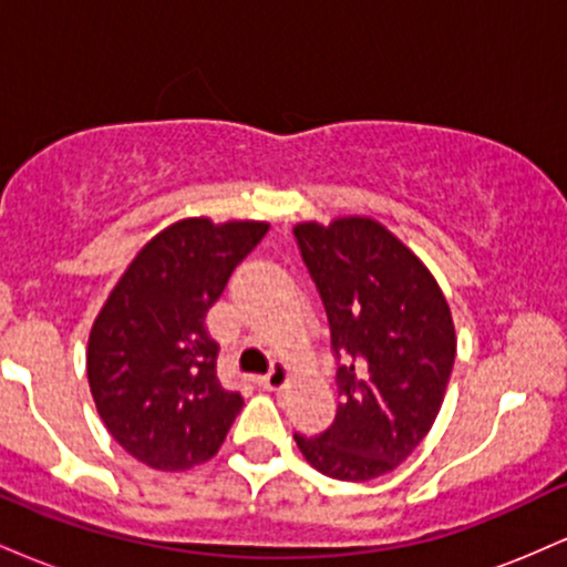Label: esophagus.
Instances as JSON below:
<instances>
[{
	"instance_id": "1",
	"label": "esophagus",
	"mask_w": 567,
	"mask_h": 567,
	"mask_svg": "<svg viewBox=\"0 0 567 567\" xmlns=\"http://www.w3.org/2000/svg\"><path fill=\"white\" fill-rule=\"evenodd\" d=\"M290 375H292V370L288 362H275V368H271L269 373L261 379V386L269 389V392H277V389H282L285 383L290 381Z\"/></svg>"
}]
</instances>
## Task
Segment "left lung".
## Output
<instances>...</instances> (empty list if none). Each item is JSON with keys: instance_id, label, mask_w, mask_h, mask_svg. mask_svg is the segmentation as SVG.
Returning <instances> with one entry per match:
<instances>
[{"instance_id": "1", "label": "left lung", "mask_w": 567, "mask_h": 567, "mask_svg": "<svg viewBox=\"0 0 567 567\" xmlns=\"http://www.w3.org/2000/svg\"><path fill=\"white\" fill-rule=\"evenodd\" d=\"M298 247L328 311L338 365L333 426L298 451L343 483L394 472L437 419L455 362L451 306L426 264L370 216L303 220Z\"/></svg>"}]
</instances>
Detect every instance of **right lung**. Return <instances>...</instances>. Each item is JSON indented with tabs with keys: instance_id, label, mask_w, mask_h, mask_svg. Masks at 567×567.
<instances>
[{
	"instance_id": "add662e5",
	"label": "right lung",
	"mask_w": 567,
	"mask_h": 567,
	"mask_svg": "<svg viewBox=\"0 0 567 567\" xmlns=\"http://www.w3.org/2000/svg\"><path fill=\"white\" fill-rule=\"evenodd\" d=\"M269 231L181 218L141 247L97 311L87 381L109 434L141 464L186 472L218 453L245 400L220 386L207 311Z\"/></svg>"
}]
</instances>
